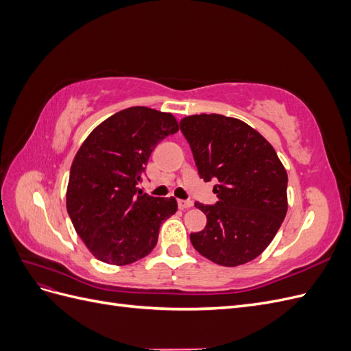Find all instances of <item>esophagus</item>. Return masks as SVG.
<instances>
[{
	"label": "esophagus",
	"instance_id": "34e87169",
	"mask_svg": "<svg viewBox=\"0 0 351 351\" xmlns=\"http://www.w3.org/2000/svg\"><path fill=\"white\" fill-rule=\"evenodd\" d=\"M178 208L180 209H189V208H192L193 206V202L192 200H183V199H180L178 202Z\"/></svg>",
	"mask_w": 351,
	"mask_h": 351
}]
</instances>
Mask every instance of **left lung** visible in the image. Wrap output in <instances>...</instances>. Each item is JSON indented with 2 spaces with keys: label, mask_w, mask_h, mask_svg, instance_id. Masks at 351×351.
<instances>
[{
  "label": "left lung",
  "mask_w": 351,
  "mask_h": 351,
  "mask_svg": "<svg viewBox=\"0 0 351 351\" xmlns=\"http://www.w3.org/2000/svg\"><path fill=\"white\" fill-rule=\"evenodd\" d=\"M180 130L200 178L218 180V202H196L206 227L190 234L193 247L222 267H239L269 246L287 214V171L272 145L241 120L221 114L189 115Z\"/></svg>",
  "instance_id": "left-lung-1"
}]
</instances>
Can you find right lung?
<instances>
[{
	"mask_svg": "<svg viewBox=\"0 0 351 351\" xmlns=\"http://www.w3.org/2000/svg\"><path fill=\"white\" fill-rule=\"evenodd\" d=\"M177 132L173 114L132 107L102 121L82 143L66 204L74 230L97 259L121 267L155 247L177 200L149 196L137 184L155 146Z\"/></svg>",
	"mask_w": 351,
	"mask_h": 351,
	"instance_id": "right-lung-1",
	"label": "right lung"
}]
</instances>
